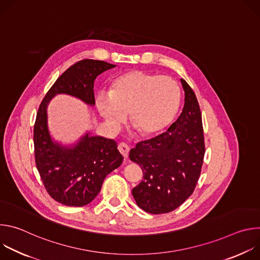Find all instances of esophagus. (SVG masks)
I'll list each match as a JSON object with an SVG mask.
<instances>
[{"mask_svg": "<svg viewBox=\"0 0 260 260\" xmlns=\"http://www.w3.org/2000/svg\"><path fill=\"white\" fill-rule=\"evenodd\" d=\"M118 150L119 152L122 154V156L124 158H127L128 157V153H129V146L125 143H120L118 145Z\"/></svg>", "mask_w": 260, "mask_h": 260, "instance_id": "esophagus-1", "label": "esophagus"}]
</instances>
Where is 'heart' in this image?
<instances>
[{
  "label": "heart",
  "mask_w": 260,
  "mask_h": 260,
  "mask_svg": "<svg viewBox=\"0 0 260 260\" xmlns=\"http://www.w3.org/2000/svg\"><path fill=\"white\" fill-rule=\"evenodd\" d=\"M96 108L110 125H118L129 114L132 127L143 137L160 134L175 120L181 90L172 77L140 70L114 77L108 94H98Z\"/></svg>",
  "instance_id": "b5f03b06"
}]
</instances>
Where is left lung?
<instances>
[{"mask_svg":"<svg viewBox=\"0 0 260 260\" xmlns=\"http://www.w3.org/2000/svg\"><path fill=\"white\" fill-rule=\"evenodd\" d=\"M185 104L166 133L136 145L132 161L143 171L133 188L137 205L147 213L164 214L180 207L194 191L205 155L202 113L194 91L181 79Z\"/></svg>","mask_w":260,"mask_h":260,"instance_id":"8db88e82","label":"left lung"}]
</instances>
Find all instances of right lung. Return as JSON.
Masks as SVG:
<instances>
[{
  "label": "right lung",
  "mask_w": 260,
  "mask_h": 260,
  "mask_svg": "<svg viewBox=\"0 0 260 260\" xmlns=\"http://www.w3.org/2000/svg\"><path fill=\"white\" fill-rule=\"evenodd\" d=\"M114 67L94 59H82L72 64L47 91L37 112L34 125L36 166L49 196L64 206L89 204L101 191L106 176L121 165L123 157L114 140L89 134L71 148L53 143L47 127V105L57 93L94 105L96 76Z\"/></svg>",
  "instance_id": "1"
}]
</instances>
